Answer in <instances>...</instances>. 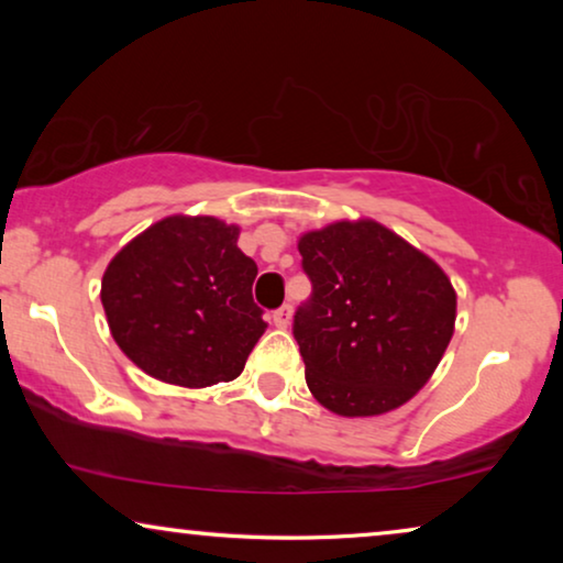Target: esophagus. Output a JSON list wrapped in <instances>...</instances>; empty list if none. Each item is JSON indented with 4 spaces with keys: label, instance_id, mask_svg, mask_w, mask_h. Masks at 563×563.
<instances>
[{
    "label": "esophagus",
    "instance_id": "34e87169",
    "mask_svg": "<svg viewBox=\"0 0 563 563\" xmlns=\"http://www.w3.org/2000/svg\"><path fill=\"white\" fill-rule=\"evenodd\" d=\"M274 325L276 328H289V322H291V307L289 305H284V307H279V310H276L274 314Z\"/></svg>",
    "mask_w": 563,
    "mask_h": 563
}]
</instances>
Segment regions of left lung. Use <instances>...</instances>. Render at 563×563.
<instances>
[{
	"label": "left lung",
	"instance_id": "8db88e82",
	"mask_svg": "<svg viewBox=\"0 0 563 563\" xmlns=\"http://www.w3.org/2000/svg\"><path fill=\"white\" fill-rule=\"evenodd\" d=\"M297 249L312 282L295 314L312 397L343 418L410 402L456 325V289L443 268L368 218L310 230Z\"/></svg>",
	"mask_w": 563,
	"mask_h": 563
}]
</instances>
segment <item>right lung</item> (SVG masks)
Instances as JSON below:
<instances>
[{
    "label": "right lung",
    "instance_id": "obj_1",
    "mask_svg": "<svg viewBox=\"0 0 563 563\" xmlns=\"http://www.w3.org/2000/svg\"><path fill=\"white\" fill-rule=\"evenodd\" d=\"M238 235L210 214H172L114 253L99 291L107 325L153 379L202 389L241 376L266 322Z\"/></svg>",
    "mask_w": 563,
    "mask_h": 563
}]
</instances>
